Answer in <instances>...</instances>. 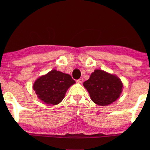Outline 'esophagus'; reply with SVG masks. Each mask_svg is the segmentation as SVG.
<instances>
[{
	"label": "esophagus",
	"mask_w": 150,
	"mask_h": 150,
	"mask_svg": "<svg viewBox=\"0 0 150 150\" xmlns=\"http://www.w3.org/2000/svg\"><path fill=\"white\" fill-rule=\"evenodd\" d=\"M83 81V78H80L79 79L77 80V82L78 83H82Z\"/></svg>",
	"instance_id": "esophagus-1"
}]
</instances>
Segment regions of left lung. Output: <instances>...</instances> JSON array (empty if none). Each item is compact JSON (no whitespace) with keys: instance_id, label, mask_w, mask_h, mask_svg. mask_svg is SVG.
Here are the masks:
<instances>
[{"instance_id":"8db88e82","label":"left lung","mask_w":150,"mask_h":150,"mask_svg":"<svg viewBox=\"0 0 150 150\" xmlns=\"http://www.w3.org/2000/svg\"><path fill=\"white\" fill-rule=\"evenodd\" d=\"M91 99L96 105L107 106L117 100L122 91L123 84L117 76L96 69L83 83Z\"/></svg>"}]
</instances>
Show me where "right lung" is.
<instances>
[{
  "label": "right lung",
  "instance_id": "obj_1",
  "mask_svg": "<svg viewBox=\"0 0 150 150\" xmlns=\"http://www.w3.org/2000/svg\"><path fill=\"white\" fill-rule=\"evenodd\" d=\"M75 83L70 75L54 69L38 79L33 88L39 99L45 104L56 105L62 102L68 88Z\"/></svg>",
  "mask_w": 150,
  "mask_h": 150
}]
</instances>
